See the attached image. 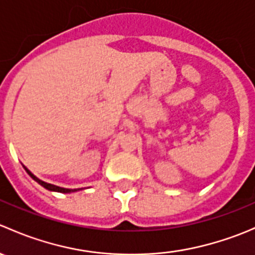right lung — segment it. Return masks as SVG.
<instances>
[{
  "label": "right lung",
  "mask_w": 255,
  "mask_h": 255,
  "mask_svg": "<svg viewBox=\"0 0 255 255\" xmlns=\"http://www.w3.org/2000/svg\"><path fill=\"white\" fill-rule=\"evenodd\" d=\"M24 169H25V171H27L28 174H29L30 176L33 177V179L35 180V181L38 182V184H40L42 185L43 187H45V189H48V190H50V191H58V192H64V194H69V192H73V191H76V189H74V190H71V189H64V187H59V186H55V185H51V184H48V182H44V181H42V180H39L38 179L37 176H34L33 175L32 173H30L29 170H28L27 168H25L24 166Z\"/></svg>",
  "instance_id": "obj_1"
}]
</instances>
